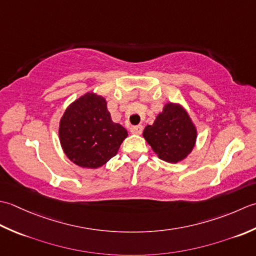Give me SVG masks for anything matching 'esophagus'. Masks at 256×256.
<instances>
[{"label":"esophagus","instance_id":"obj_1","mask_svg":"<svg viewBox=\"0 0 256 256\" xmlns=\"http://www.w3.org/2000/svg\"><path fill=\"white\" fill-rule=\"evenodd\" d=\"M142 124H137V126H132V128H130V132L132 134H140L142 132Z\"/></svg>","mask_w":256,"mask_h":256}]
</instances>
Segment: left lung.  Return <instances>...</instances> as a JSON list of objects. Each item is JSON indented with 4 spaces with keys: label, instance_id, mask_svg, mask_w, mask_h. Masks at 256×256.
Returning a JSON list of instances; mask_svg holds the SVG:
<instances>
[{
    "label": "left lung",
    "instance_id": "left-lung-1",
    "mask_svg": "<svg viewBox=\"0 0 256 256\" xmlns=\"http://www.w3.org/2000/svg\"><path fill=\"white\" fill-rule=\"evenodd\" d=\"M144 137L160 159L176 164L194 147L196 130L184 109L170 102L154 124L144 128Z\"/></svg>",
    "mask_w": 256,
    "mask_h": 256
}]
</instances>
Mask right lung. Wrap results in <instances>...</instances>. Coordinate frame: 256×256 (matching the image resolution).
Returning a JSON list of instances; mask_svg holds the SVG:
<instances>
[{
	"label": "right lung",
	"mask_w": 256,
	"mask_h": 256,
	"mask_svg": "<svg viewBox=\"0 0 256 256\" xmlns=\"http://www.w3.org/2000/svg\"><path fill=\"white\" fill-rule=\"evenodd\" d=\"M128 136L112 120L105 98L88 92L66 109L60 124V140L70 161L82 168H99L117 154Z\"/></svg>",
	"instance_id": "obj_1"
}]
</instances>
